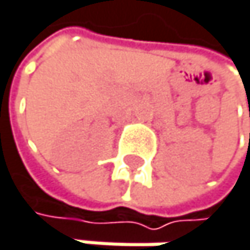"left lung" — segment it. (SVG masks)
Returning a JSON list of instances; mask_svg holds the SVG:
<instances>
[{
  "mask_svg": "<svg viewBox=\"0 0 250 250\" xmlns=\"http://www.w3.org/2000/svg\"><path fill=\"white\" fill-rule=\"evenodd\" d=\"M249 112H250V111H249ZM249 141H250V135H249Z\"/></svg>",
  "mask_w": 250,
  "mask_h": 250,
  "instance_id": "8db88e82",
  "label": "left lung"
}]
</instances>
